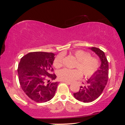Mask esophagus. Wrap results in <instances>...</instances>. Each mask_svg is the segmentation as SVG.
Returning a JSON list of instances; mask_svg holds the SVG:
<instances>
[{
	"label": "esophagus",
	"instance_id": "obj_1",
	"mask_svg": "<svg viewBox=\"0 0 125 125\" xmlns=\"http://www.w3.org/2000/svg\"><path fill=\"white\" fill-rule=\"evenodd\" d=\"M62 82H63L65 83H66V84H72V83H71V82H67V81H63Z\"/></svg>",
	"mask_w": 125,
	"mask_h": 125
}]
</instances>
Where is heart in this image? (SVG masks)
I'll use <instances>...</instances> for the list:
<instances>
[{"instance_id":"b5f03b06","label":"heart","mask_w":125,"mask_h":125,"mask_svg":"<svg viewBox=\"0 0 125 125\" xmlns=\"http://www.w3.org/2000/svg\"><path fill=\"white\" fill-rule=\"evenodd\" d=\"M73 54L77 59L74 67L75 69H69L64 68L58 72V76L61 81L72 82L81 78L82 76L90 77L95 73L99 66V61L96 58L90 56V54L82 50H76L73 52ZM63 56L59 54L53 61V66L59 68L62 64ZM79 69L78 70V69Z\"/></svg>"}]
</instances>
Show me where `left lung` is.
<instances>
[{"mask_svg":"<svg viewBox=\"0 0 125 125\" xmlns=\"http://www.w3.org/2000/svg\"><path fill=\"white\" fill-rule=\"evenodd\" d=\"M90 49L99 57L101 65L95 73L87 80L86 84L81 86L79 90L73 94L77 100L84 103L91 102L100 96L106 85L109 75L108 62L104 53L100 49L94 47Z\"/></svg>","mask_w":125,"mask_h":125,"instance_id":"left-lung-1","label":"left lung"}]
</instances>
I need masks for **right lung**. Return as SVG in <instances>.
Instances as JSON below:
<instances>
[{
    "label": "right lung",
    "instance_id": "obj_1",
    "mask_svg": "<svg viewBox=\"0 0 125 125\" xmlns=\"http://www.w3.org/2000/svg\"><path fill=\"white\" fill-rule=\"evenodd\" d=\"M55 54L34 52L21 58L18 66L19 81L23 91L32 100L43 103L54 97L59 82H52L56 76L52 67ZM48 80L47 83L45 81Z\"/></svg>",
    "mask_w": 125,
    "mask_h": 125
}]
</instances>
